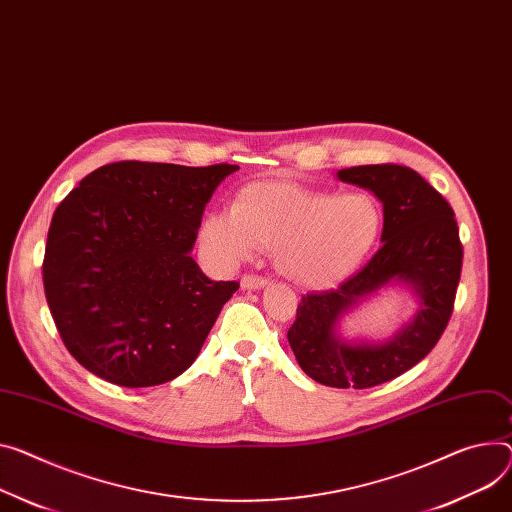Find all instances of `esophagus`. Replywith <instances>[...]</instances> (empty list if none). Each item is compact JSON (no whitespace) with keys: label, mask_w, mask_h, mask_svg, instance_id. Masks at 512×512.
Returning a JSON list of instances; mask_svg holds the SVG:
<instances>
[{"label":"esophagus","mask_w":512,"mask_h":512,"mask_svg":"<svg viewBox=\"0 0 512 512\" xmlns=\"http://www.w3.org/2000/svg\"><path fill=\"white\" fill-rule=\"evenodd\" d=\"M268 285V279L258 277V274H244L242 277V289H262Z\"/></svg>","instance_id":"1"}]
</instances>
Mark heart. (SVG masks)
Here are the masks:
<instances>
[{"label":"heart","mask_w":512,"mask_h":512,"mask_svg":"<svg viewBox=\"0 0 512 512\" xmlns=\"http://www.w3.org/2000/svg\"><path fill=\"white\" fill-rule=\"evenodd\" d=\"M381 211L367 192H326L291 182L242 188L231 211L211 213L201 238L221 262L274 250L287 279L303 287H328L355 270L373 250Z\"/></svg>","instance_id":"b5f03b06"}]
</instances>
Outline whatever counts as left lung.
I'll use <instances>...</instances> for the list:
<instances>
[{
	"mask_svg": "<svg viewBox=\"0 0 512 512\" xmlns=\"http://www.w3.org/2000/svg\"><path fill=\"white\" fill-rule=\"evenodd\" d=\"M336 176L375 192L383 203L381 246L336 289L303 295L287 338L299 367L313 381L365 389L396 379L435 348L453 313L463 246L451 205L412 168L375 164L346 168ZM391 280L415 289L421 301L415 320L381 345L342 343L335 336L341 313Z\"/></svg>",
	"mask_w": 512,
	"mask_h": 512,
	"instance_id": "1",
	"label": "left lung"
}]
</instances>
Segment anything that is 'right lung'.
<instances>
[{
	"mask_svg": "<svg viewBox=\"0 0 512 512\" xmlns=\"http://www.w3.org/2000/svg\"><path fill=\"white\" fill-rule=\"evenodd\" d=\"M240 166L114 162L57 207L45 295L71 357L123 387L182 375L238 281H211L190 256L205 205Z\"/></svg>",
	"mask_w": 512,
	"mask_h": 512,
	"instance_id": "add662e5",
	"label": "right lung"
}]
</instances>
